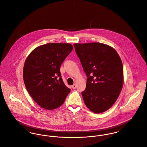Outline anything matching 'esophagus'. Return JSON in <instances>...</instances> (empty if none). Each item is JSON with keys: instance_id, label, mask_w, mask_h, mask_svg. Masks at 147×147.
Wrapping results in <instances>:
<instances>
[{"instance_id": "esophagus-1", "label": "esophagus", "mask_w": 147, "mask_h": 147, "mask_svg": "<svg viewBox=\"0 0 147 147\" xmlns=\"http://www.w3.org/2000/svg\"><path fill=\"white\" fill-rule=\"evenodd\" d=\"M72 88L73 89H76V84H74V85H72Z\"/></svg>"}]
</instances>
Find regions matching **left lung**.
<instances>
[{"instance_id":"8db88e82","label":"left lung","mask_w":147,"mask_h":147,"mask_svg":"<svg viewBox=\"0 0 147 147\" xmlns=\"http://www.w3.org/2000/svg\"><path fill=\"white\" fill-rule=\"evenodd\" d=\"M76 54L87 76L82 94L86 107L101 113L115 102L123 84L122 61L115 49L98 42L75 43Z\"/></svg>"}]
</instances>
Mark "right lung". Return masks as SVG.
Returning a JSON list of instances; mask_svg holds the SVG:
<instances>
[{"label":"right lung","mask_w":147,"mask_h":147,"mask_svg":"<svg viewBox=\"0 0 147 147\" xmlns=\"http://www.w3.org/2000/svg\"><path fill=\"white\" fill-rule=\"evenodd\" d=\"M72 49L69 43H47L33 50L25 62V87L33 100L45 109L61 106L71 91L63 83L60 68Z\"/></svg>","instance_id":"obj_1"}]
</instances>
